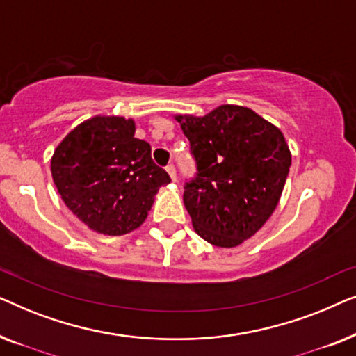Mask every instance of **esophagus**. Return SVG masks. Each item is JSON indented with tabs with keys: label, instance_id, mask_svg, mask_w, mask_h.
<instances>
[{
	"label": "esophagus",
	"instance_id": "34e87169",
	"mask_svg": "<svg viewBox=\"0 0 356 356\" xmlns=\"http://www.w3.org/2000/svg\"><path fill=\"white\" fill-rule=\"evenodd\" d=\"M165 170H167V173L170 175V178H172L173 181H177V170H175L173 165L172 163L167 165V168H165Z\"/></svg>",
	"mask_w": 356,
	"mask_h": 356
}]
</instances>
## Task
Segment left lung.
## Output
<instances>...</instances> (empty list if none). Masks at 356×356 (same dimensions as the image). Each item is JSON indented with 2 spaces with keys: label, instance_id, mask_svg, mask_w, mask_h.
<instances>
[{
  "label": "left lung",
  "instance_id": "obj_1",
  "mask_svg": "<svg viewBox=\"0 0 356 356\" xmlns=\"http://www.w3.org/2000/svg\"><path fill=\"white\" fill-rule=\"evenodd\" d=\"M196 160L183 201L193 227L218 248L251 238L275 211L291 165L284 134L246 106L175 116Z\"/></svg>",
  "mask_w": 356,
  "mask_h": 356
}]
</instances>
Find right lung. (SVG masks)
<instances>
[{"mask_svg": "<svg viewBox=\"0 0 356 356\" xmlns=\"http://www.w3.org/2000/svg\"><path fill=\"white\" fill-rule=\"evenodd\" d=\"M134 121L94 116L76 126L51 157V177L67 209L90 230L120 236L143 225L168 173L134 138Z\"/></svg>", "mask_w": 356, "mask_h": 356, "instance_id": "obj_1", "label": "right lung"}]
</instances>
